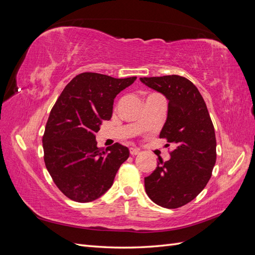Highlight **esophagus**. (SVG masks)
I'll return each mask as SVG.
<instances>
[{
  "label": "esophagus",
  "instance_id": "esophagus-1",
  "mask_svg": "<svg viewBox=\"0 0 255 255\" xmlns=\"http://www.w3.org/2000/svg\"><path fill=\"white\" fill-rule=\"evenodd\" d=\"M129 153H130V155L134 156V155H138V154L140 153V151H139V149H136V148H130V149H129Z\"/></svg>",
  "mask_w": 255,
  "mask_h": 255
}]
</instances>
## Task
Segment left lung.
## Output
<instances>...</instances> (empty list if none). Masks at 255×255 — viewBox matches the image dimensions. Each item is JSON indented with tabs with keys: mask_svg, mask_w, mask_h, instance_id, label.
Returning a JSON list of instances; mask_svg holds the SVG:
<instances>
[{
	"mask_svg": "<svg viewBox=\"0 0 255 255\" xmlns=\"http://www.w3.org/2000/svg\"><path fill=\"white\" fill-rule=\"evenodd\" d=\"M140 81L168 99V116L159 137L175 144L171 158L160 159L155 170L144 177L145 192L159 206L181 207L194 200L212 176L217 156L213 122L201 94L184 76Z\"/></svg>",
	"mask_w": 255,
	"mask_h": 255,
	"instance_id": "left-lung-1",
	"label": "left lung"
}]
</instances>
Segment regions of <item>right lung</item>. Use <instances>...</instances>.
Listing matches in <instances>:
<instances>
[{"label": "right lung", "instance_id": "obj_1", "mask_svg": "<svg viewBox=\"0 0 255 255\" xmlns=\"http://www.w3.org/2000/svg\"><path fill=\"white\" fill-rule=\"evenodd\" d=\"M136 79L81 73L52 107L42 136L44 164L58 189L73 201L101 197L128 158V149L119 142L98 148L96 133L103 120L112 118L116 96Z\"/></svg>", "mask_w": 255, "mask_h": 255}]
</instances>
